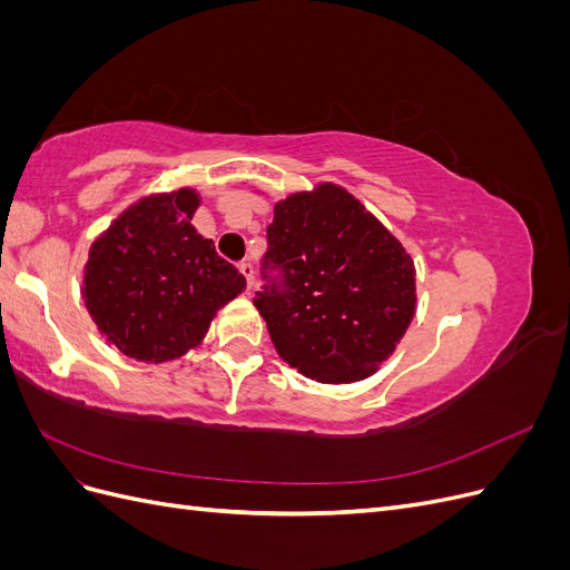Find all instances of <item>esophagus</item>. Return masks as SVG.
Wrapping results in <instances>:
<instances>
[{
  "mask_svg": "<svg viewBox=\"0 0 570 570\" xmlns=\"http://www.w3.org/2000/svg\"><path fill=\"white\" fill-rule=\"evenodd\" d=\"M239 273L245 275V281H247V289H252V287H254V264H249V262H243V264H239Z\"/></svg>",
  "mask_w": 570,
  "mask_h": 570,
  "instance_id": "obj_1",
  "label": "esophagus"
}]
</instances>
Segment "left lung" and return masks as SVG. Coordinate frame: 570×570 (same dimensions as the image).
<instances>
[{
  "label": "left lung",
  "instance_id": "1",
  "mask_svg": "<svg viewBox=\"0 0 570 570\" xmlns=\"http://www.w3.org/2000/svg\"><path fill=\"white\" fill-rule=\"evenodd\" d=\"M266 235L268 285L254 306L275 352L327 385L373 375L416 314V268L400 239L333 183L281 199Z\"/></svg>",
  "mask_w": 570,
  "mask_h": 570
}]
</instances>
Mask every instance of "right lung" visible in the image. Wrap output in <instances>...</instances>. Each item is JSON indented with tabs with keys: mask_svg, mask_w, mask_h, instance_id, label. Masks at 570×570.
<instances>
[{
	"mask_svg": "<svg viewBox=\"0 0 570 570\" xmlns=\"http://www.w3.org/2000/svg\"><path fill=\"white\" fill-rule=\"evenodd\" d=\"M197 206L193 187L142 197L90 247L85 306L107 342L142 364L195 350L218 308L247 285L195 230Z\"/></svg>",
	"mask_w": 570,
	"mask_h": 570,
	"instance_id": "right-lung-1",
	"label": "right lung"
}]
</instances>
